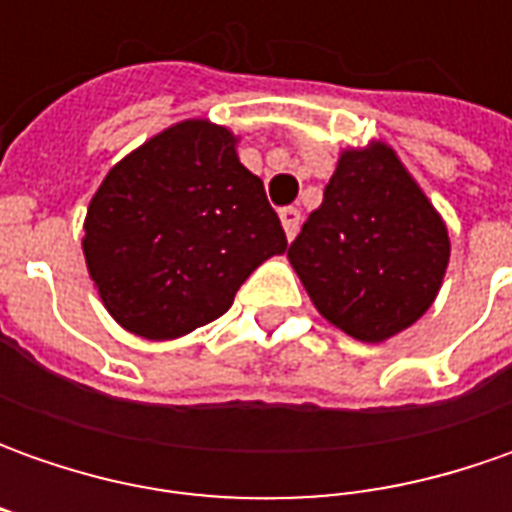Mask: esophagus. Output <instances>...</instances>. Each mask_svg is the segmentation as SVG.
Wrapping results in <instances>:
<instances>
[{
	"mask_svg": "<svg viewBox=\"0 0 512 512\" xmlns=\"http://www.w3.org/2000/svg\"><path fill=\"white\" fill-rule=\"evenodd\" d=\"M282 227H285V236L293 242L296 239V233H299V225H302V213L296 210V207H285L282 213Z\"/></svg>",
	"mask_w": 512,
	"mask_h": 512,
	"instance_id": "1",
	"label": "esophagus"
}]
</instances>
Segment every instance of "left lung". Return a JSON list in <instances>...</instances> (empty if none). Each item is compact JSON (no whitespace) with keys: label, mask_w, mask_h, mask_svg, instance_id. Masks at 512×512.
I'll return each mask as SVG.
<instances>
[{"label":"left lung","mask_w":512,"mask_h":512,"mask_svg":"<svg viewBox=\"0 0 512 512\" xmlns=\"http://www.w3.org/2000/svg\"><path fill=\"white\" fill-rule=\"evenodd\" d=\"M316 310L359 342H384L433 305L450 239L387 145L344 150L287 250Z\"/></svg>","instance_id":"obj_1"}]
</instances>
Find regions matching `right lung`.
Instances as JSON below:
<instances>
[{"label":"right lung","instance_id":"add662e5","mask_svg":"<svg viewBox=\"0 0 512 512\" xmlns=\"http://www.w3.org/2000/svg\"><path fill=\"white\" fill-rule=\"evenodd\" d=\"M85 262L119 325L176 339L219 319L236 290L287 239L236 136L187 119L105 176L85 219Z\"/></svg>","mask_w":512,"mask_h":512}]
</instances>
